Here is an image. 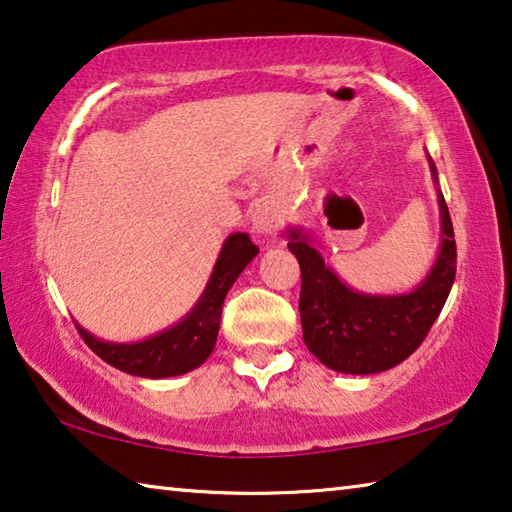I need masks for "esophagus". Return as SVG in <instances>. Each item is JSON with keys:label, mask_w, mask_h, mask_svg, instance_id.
I'll use <instances>...</instances> for the list:
<instances>
[{"label": "esophagus", "mask_w": 512, "mask_h": 512, "mask_svg": "<svg viewBox=\"0 0 512 512\" xmlns=\"http://www.w3.org/2000/svg\"><path fill=\"white\" fill-rule=\"evenodd\" d=\"M282 225V212L277 210L275 205L271 203H262L255 207L253 212V228L257 235L262 237H275L277 230H280Z\"/></svg>", "instance_id": "34e87169"}]
</instances>
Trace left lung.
<instances>
[{
	"label": "left lung",
	"mask_w": 512,
	"mask_h": 512,
	"mask_svg": "<svg viewBox=\"0 0 512 512\" xmlns=\"http://www.w3.org/2000/svg\"><path fill=\"white\" fill-rule=\"evenodd\" d=\"M438 183L436 164L429 158ZM443 241L436 264L418 289L402 296H368L336 277L302 230H289V250L300 264L302 339L327 368L372 375L397 366L420 348L445 307L456 277V241L443 194L438 192Z\"/></svg>",
	"instance_id": "1"
}]
</instances>
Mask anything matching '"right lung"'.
<instances>
[{
  "label": "right lung",
  "mask_w": 512,
  "mask_h": 512,
  "mask_svg": "<svg viewBox=\"0 0 512 512\" xmlns=\"http://www.w3.org/2000/svg\"><path fill=\"white\" fill-rule=\"evenodd\" d=\"M257 253L259 248L250 241L246 232H235L225 239L210 282H207L194 309L176 325L151 336V339L140 343H108L92 336L81 325H76V329L97 357L121 372H128V375L149 379L185 375V372L205 363L212 354L216 336H219L223 300Z\"/></svg>",
  "instance_id": "add662e5"
}]
</instances>
